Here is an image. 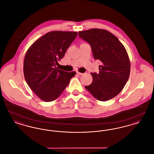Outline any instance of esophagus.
Masks as SVG:
<instances>
[{
  "instance_id": "1",
  "label": "esophagus",
  "mask_w": 154,
  "mask_h": 154,
  "mask_svg": "<svg viewBox=\"0 0 154 154\" xmlns=\"http://www.w3.org/2000/svg\"><path fill=\"white\" fill-rule=\"evenodd\" d=\"M77 74H78V75H83V74L82 73H80V72H77Z\"/></svg>"
}]
</instances>
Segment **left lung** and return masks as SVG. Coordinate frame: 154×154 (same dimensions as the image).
Listing matches in <instances>:
<instances>
[{
	"mask_svg": "<svg viewBox=\"0 0 154 154\" xmlns=\"http://www.w3.org/2000/svg\"><path fill=\"white\" fill-rule=\"evenodd\" d=\"M79 35L90 44L94 58L102 62L99 73H92L91 84L85 87L100 101L116 97L128 80L131 63L124 45L108 30L91 29L80 31Z\"/></svg>",
	"mask_w": 154,
	"mask_h": 154,
	"instance_id": "8db88e82",
	"label": "left lung"
}]
</instances>
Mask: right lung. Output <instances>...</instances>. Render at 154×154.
<instances>
[{
    "label": "right lung",
    "instance_id": "right-lung-1",
    "mask_svg": "<svg viewBox=\"0 0 154 154\" xmlns=\"http://www.w3.org/2000/svg\"><path fill=\"white\" fill-rule=\"evenodd\" d=\"M77 32L51 31L35 42L23 61V74L30 89L45 102L58 97L75 72H66L56 66L62 58Z\"/></svg>",
    "mask_w": 154,
    "mask_h": 154
}]
</instances>
